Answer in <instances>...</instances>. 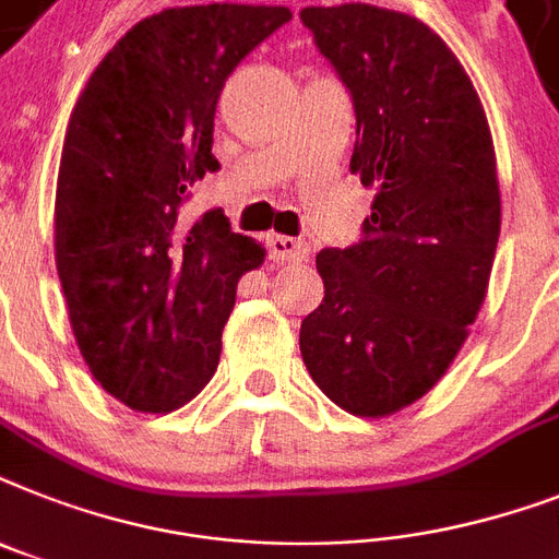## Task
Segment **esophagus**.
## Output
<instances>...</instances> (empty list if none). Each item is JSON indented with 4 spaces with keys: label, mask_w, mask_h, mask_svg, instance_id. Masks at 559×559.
<instances>
[{
    "label": "esophagus",
    "mask_w": 559,
    "mask_h": 559,
    "mask_svg": "<svg viewBox=\"0 0 559 559\" xmlns=\"http://www.w3.org/2000/svg\"><path fill=\"white\" fill-rule=\"evenodd\" d=\"M266 249H270L272 261H281V264H301L310 255L307 240L289 238V235H270L266 238Z\"/></svg>",
    "instance_id": "obj_1"
}]
</instances>
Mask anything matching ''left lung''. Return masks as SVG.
<instances>
[{
	"label": "left lung",
	"instance_id": "8db88e82",
	"mask_svg": "<svg viewBox=\"0 0 559 559\" xmlns=\"http://www.w3.org/2000/svg\"><path fill=\"white\" fill-rule=\"evenodd\" d=\"M301 22L350 91V171L376 201L356 243L316 258L324 301L298 342L335 405L388 416L442 379L483 307L500 240L491 129L460 59L416 16L350 2Z\"/></svg>",
	"mask_w": 559,
	"mask_h": 559
}]
</instances>
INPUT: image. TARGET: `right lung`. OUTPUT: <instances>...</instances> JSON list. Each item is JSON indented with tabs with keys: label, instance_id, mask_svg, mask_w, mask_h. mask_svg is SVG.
Here are the masks:
<instances>
[{
	"label": "right lung",
	"instance_id": "right-lung-1",
	"mask_svg": "<svg viewBox=\"0 0 559 559\" xmlns=\"http://www.w3.org/2000/svg\"><path fill=\"white\" fill-rule=\"evenodd\" d=\"M289 20L281 4L154 13L76 99L57 177V272L85 365L131 411L169 413L206 388L238 278L264 261L221 209L189 217L183 203L217 166L226 76Z\"/></svg>",
	"mask_w": 559,
	"mask_h": 559
}]
</instances>
